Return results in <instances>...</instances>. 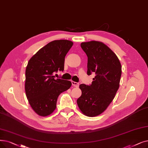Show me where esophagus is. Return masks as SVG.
I'll list each match as a JSON object with an SVG mask.
<instances>
[{"label": "esophagus", "mask_w": 148, "mask_h": 148, "mask_svg": "<svg viewBox=\"0 0 148 148\" xmlns=\"http://www.w3.org/2000/svg\"><path fill=\"white\" fill-rule=\"evenodd\" d=\"M72 83V85L74 86V87H76V88H78L79 86V83H77V82H74V81H72L71 82Z\"/></svg>", "instance_id": "esophagus-1"}]
</instances>
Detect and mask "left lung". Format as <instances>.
Listing matches in <instances>:
<instances>
[{"instance_id": "obj_1", "label": "left lung", "mask_w": 148, "mask_h": 148, "mask_svg": "<svg viewBox=\"0 0 148 148\" xmlns=\"http://www.w3.org/2000/svg\"><path fill=\"white\" fill-rule=\"evenodd\" d=\"M81 48L88 57L87 74H95L91 85L79 86L82 95L77 100L81 111L95 117L105 111L119 88L121 66L117 56L103 43L83 42Z\"/></svg>"}]
</instances>
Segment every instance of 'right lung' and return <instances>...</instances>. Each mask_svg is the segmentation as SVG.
Returning <instances> with one entry per match:
<instances>
[{
  "instance_id": "obj_1",
  "label": "right lung",
  "mask_w": 148,
  "mask_h": 148,
  "mask_svg": "<svg viewBox=\"0 0 148 148\" xmlns=\"http://www.w3.org/2000/svg\"><path fill=\"white\" fill-rule=\"evenodd\" d=\"M73 45L68 40L51 42L38 50L28 63L25 92L31 108L40 116L52 113L59 95L71 86L69 80L55 79L53 73L64 70L65 57Z\"/></svg>"
}]
</instances>
